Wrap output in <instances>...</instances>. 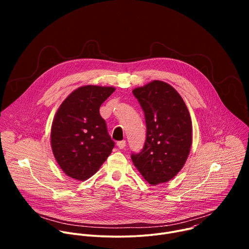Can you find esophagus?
<instances>
[{
  "instance_id": "obj_1",
  "label": "esophagus",
  "mask_w": 249,
  "mask_h": 249,
  "mask_svg": "<svg viewBox=\"0 0 249 249\" xmlns=\"http://www.w3.org/2000/svg\"><path fill=\"white\" fill-rule=\"evenodd\" d=\"M125 146H126V141H124V140L120 141V142H118V143H117V147L119 149H124Z\"/></svg>"
}]
</instances>
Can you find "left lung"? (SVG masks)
<instances>
[{
  "mask_svg": "<svg viewBox=\"0 0 249 249\" xmlns=\"http://www.w3.org/2000/svg\"><path fill=\"white\" fill-rule=\"evenodd\" d=\"M145 113L143 150L132 154L134 165L151 185L172 179L186 162L192 145V121L180 94L170 85L153 81L133 89Z\"/></svg>",
  "mask_w": 249,
  "mask_h": 249,
  "instance_id": "left-lung-1",
  "label": "left lung"
}]
</instances>
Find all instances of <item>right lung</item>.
Segmentation results:
<instances>
[{
  "label": "right lung",
  "mask_w": 249,
  "mask_h": 249,
  "mask_svg": "<svg viewBox=\"0 0 249 249\" xmlns=\"http://www.w3.org/2000/svg\"><path fill=\"white\" fill-rule=\"evenodd\" d=\"M112 87L85 86L71 92L58 108L51 127L53 155L68 176L87 180L111 154L114 142L99 114Z\"/></svg>",
  "instance_id": "1"
}]
</instances>
